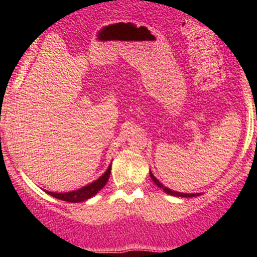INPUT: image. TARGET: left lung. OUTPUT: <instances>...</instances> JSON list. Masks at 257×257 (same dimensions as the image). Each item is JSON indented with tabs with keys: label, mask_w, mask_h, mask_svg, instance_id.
<instances>
[{
	"label": "left lung",
	"mask_w": 257,
	"mask_h": 257,
	"mask_svg": "<svg viewBox=\"0 0 257 257\" xmlns=\"http://www.w3.org/2000/svg\"><path fill=\"white\" fill-rule=\"evenodd\" d=\"M151 178H152V180L154 181V184H156L157 187L162 188V189L165 190V192L167 193V194H171V196H176V197H196V196H198V194H185V193L175 192V190H171V189H169V188L163 187L162 184H161L160 181H158V180H157L156 178H154V176H153V174H152V171H151Z\"/></svg>",
	"instance_id": "left-lung-1"
}]
</instances>
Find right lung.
Masks as SVG:
<instances>
[{"mask_svg":"<svg viewBox=\"0 0 257 257\" xmlns=\"http://www.w3.org/2000/svg\"><path fill=\"white\" fill-rule=\"evenodd\" d=\"M109 175H110V166H109V169L106 170L105 174L101 176V178L97 179L96 181L91 183L87 187H83L78 190H74V192H69V193H52V192H47L50 196L55 197V198L61 199V201L65 202H72V203H77V202H83L86 199L91 198L92 196H95L101 188H104L106 183H108Z\"/></svg>","mask_w":257,"mask_h":257,"instance_id":"1","label":"right lung"}]
</instances>
